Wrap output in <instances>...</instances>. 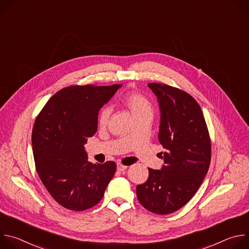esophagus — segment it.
<instances>
[{
  "label": "esophagus",
  "instance_id": "esophagus-1",
  "mask_svg": "<svg viewBox=\"0 0 249 249\" xmlns=\"http://www.w3.org/2000/svg\"><path fill=\"white\" fill-rule=\"evenodd\" d=\"M127 165H124V164H122V163H118L117 164V169L119 170V171H124L125 169H127Z\"/></svg>",
  "mask_w": 249,
  "mask_h": 249
}]
</instances>
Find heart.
Returning <instances> with one entry per match:
<instances>
[{"instance_id":"1","label":"heart","mask_w":249,"mask_h":249,"mask_svg":"<svg viewBox=\"0 0 249 249\" xmlns=\"http://www.w3.org/2000/svg\"><path fill=\"white\" fill-rule=\"evenodd\" d=\"M123 104L130 110L134 119L139 118L141 116L151 115L154 113V105L151 100L137 91H132L127 93L122 100ZM112 110L109 106H104L97 114V124L99 127H105L108 124L109 119L111 117Z\"/></svg>"}]
</instances>
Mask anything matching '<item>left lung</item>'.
Listing matches in <instances>:
<instances>
[{"instance_id": "8db88e82", "label": "left lung", "mask_w": 249, "mask_h": 249, "mask_svg": "<svg viewBox=\"0 0 249 249\" xmlns=\"http://www.w3.org/2000/svg\"><path fill=\"white\" fill-rule=\"evenodd\" d=\"M160 107L159 141L161 170L149 168V178L136 188L141 205L158 215L179 210L195 195L211 162V139L198 102L186 91L151 83Z\"/></svg>"}]
</instances>
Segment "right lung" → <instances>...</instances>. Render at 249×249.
Instances as JSON below:
<instances>
[{"mask_svg": "<svg viewBox=\"0 0 249 249\" xmlns=\"http://www.w3.org/2000/svg\"><path fill=\"white\" fill-rule=\"evenodd\" d=\"M119 88H64L35 119L31 135L35 168L49 194L66 209L85 211L95 206L116 171L114 161L89 162L85 145L97 130L98 111Z\"/></svg>", "mask_w": 249, "mask_h": 249, "instance_id": "1", "label": "right lung"}]
</instances>
